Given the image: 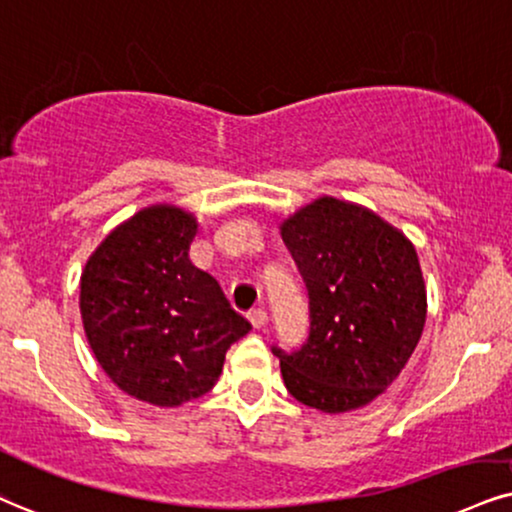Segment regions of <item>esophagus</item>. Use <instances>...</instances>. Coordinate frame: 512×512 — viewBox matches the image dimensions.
I'll return each instance as SVG.
<instances>
[{
    "instance_id": "34e87169",
    "label": "esophagus",
    "mask_w": 512,
    "mask_h": 512,
    "mask_svg": "<svg viewBox=\"0 0 512 512\" xmlns=\"http://www.w3.org/2000/svg\"><path fill=\"white\" fill-rule=\"evenodd\" d=\"M249 320L256 330H261V327H266V323H268V313L263 311V308H254V311L249 313Z\"/></svg>"
}]
</instances>
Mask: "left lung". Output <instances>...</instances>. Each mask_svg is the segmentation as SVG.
I'll return each instance as SVG.
<instances>
[{"label": "left lung", "instance_id": "left-lung-1", "mask_svg": "<svg viewBox=\"0 0 512 512\" xmlns=\"http://www.w3.org/2000/svg\"><path fill=\"white\" fill-rule=\"evenodd\" d=\"M280 230L311 308L301 349L273 346L285 387L323 413L368 406L399 377L425 327L418 254L368 208L332 197L299 208Z\"/></svg>", "mask_w": 512, "mask_h": 512}]
</instances>
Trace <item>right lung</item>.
<instances>
[{
  "instance_id": "right-lung-1",
  "label": "right lung",
  "mask_w": 512,
  "mask_h": 512,
  "mask_svg": "<svg viewBox=\"0 0 512 512\" xmlns=\"http://www.w3.org/2000/svg\"><path fill=\"white\" fill-rule=\"evenodd\" d=\"M197 218L142 208L90 256L80 313L94 358L125 394L173 408L213 389L225 351L251 330L223 289L189 258Z\"/></svg>"
}]
</instances>
